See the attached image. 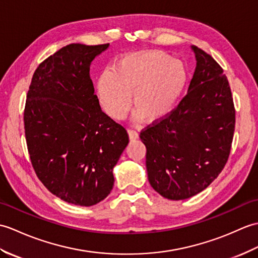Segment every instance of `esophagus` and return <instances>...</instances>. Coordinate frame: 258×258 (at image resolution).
I'll return each instance as SVG.
<instances>
[{"mask_svg": "<svg viewBox=\"0 0 258 258\" xmlns=\"http://www.w3.org/2000/svg\"><path fill=\"white\" fill-rule=\"evenodd\" d=\"M128 134H129L130 140H135V139H138L139 138V134L137 133V131L134 130V129H128Z\"/></svg>", "mask_w": 258, "mask_h": 258, "instance_id": "34e87169", "label": "esophagus"}]
</instances>
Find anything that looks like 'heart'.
<instances>
[{"instance_id":"heart-1","label":"heart","mask_w":258,"mask_h":258,"mask_svg":"<svg viewBox=\"0 0 258 258\" xmlns=\"http://www.w3.org/2000/svg\"><path fill=\"white\" fill-rule=\"evenodd\" d=\"M186 83L185 68L161 51L124 55L97 81L102 109L113 119L122 118L134 91L136 118L154 121L169 113Z\"/></svg>"}]
</instances>
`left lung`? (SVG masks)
I'll return each instance as SVG.
<instances>
[{
    "mask_svg": "<svg viewBox=\"0 0 258 258\" xmlns=\"http://www.w3.org/2000/svg\"><path fill=\"white\" fill-rule=\"evenodd\" d=\"M191 48L197 67L187 94L167 117L140 134L149 182L175 201L202 192L222 172L235 128V108L222 67L201 48Z\"/></svg>",
    "mask_w": 258,
    "mask_h": 258,
    "instance_id": "8db88e82",
    "label": "left lung"
}]
</instances>
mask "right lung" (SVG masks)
I'll return each instance as SVG.
<instances>
[{
  "instance_id": "add662e5",
  "label": "right lung",
  "mask_w": 258,
  "mask_h": 258,
  "mask_svg": "<svg viewBox=\"0 0 258 258\" xmlns=\"http://www.w3.org/2000/svg\"><path fill=\"white\" fill-rule=\"evenodd\" d=\"M109 44H70L39 64L27 91L24 128L38 179L62 201L91 207L108 197L129 142L101 110L90 64Z\"/></svg>"
}]
</instances>
